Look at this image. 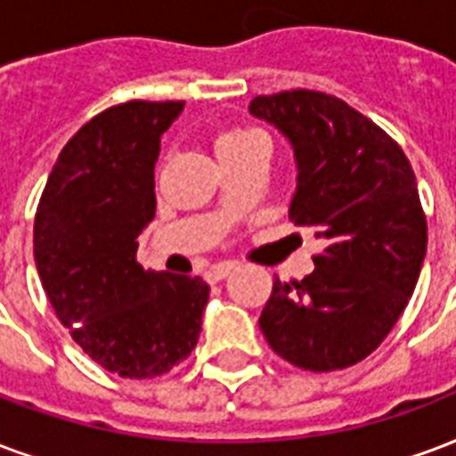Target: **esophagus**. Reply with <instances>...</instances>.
I'll use <instances>...</instances> for the list:
<instances>
[{
    "label": "esophagus",
    "mask_w": 456,
    "mask_h": 456,
    "mask_svg": "<svg viewBox=\"0 0 456 456\" xmlns=\"http://www.w3.org/2000/svg\"><path fill=\"white\" fill-rule=\"evenodd\" d=\"M232 271V263H219V265H212L210 271H205V280L210 282V285H217L219 280H224Z\"/></svg>",
    "instance_id": "1"
}]
</instances>
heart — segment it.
Returning a JSON list of instances; mask_svg holds the SVG:
<instances>
[{
	"label": "heart",
	"mask_w": 456,
	"mask_h": 456,
	"mask_svg": "<svg viewBox=\"0 0 456 456\" xmlns=\"http://www.w3.org/2000/svg\"><path fill=\"white\" fill-rule=\"evenodd\" d=\"M265 142L261 134L244 127V125H227L215 134V151H217L219 161H229L234 157H241L244 151H248L254 144Z\"/></svg>",
	"instance_id": "b5f03b06"
}]
</instances>
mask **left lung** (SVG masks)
Segmentation results:
<instances>
[{"label":"left lung","instance_id":"obj_1","mask_svg":"<svg viewBox=\"0 0 456 456\" xmlns=\"http://www.w3.org/2000/svg\"><path fill=\"white\" fill-rule=\"evenodd\" d=\"M248 110L289 137L299 168L289 219L323 241L312 275L275 278L261 331L295 367L346 370L379 348L416 289L428 222L413 168L379 125L331 94L280 91Z\"/></svg>","mask_w":456,"mask_h":456}]
</instances>
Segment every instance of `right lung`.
Segmentation results:
<instances>
[{
    "label": "right lung",
    "mask_w": 456,
    "mask_h": 456,
    "mask_svg": "<svg viewBox=\"0 0 456 456\" xmlns=\"http://www.w3.org/2000/svg\"><path fill=\"white\" fill-rule=\"evenodd\" d=\"M183 101H127L84 123L40 195L33 256L69 336L103 370L150 379L191 355L210 288L202 278L144 271L142 232L157 210L161 134Z\"/></svg>",
    "instance_id": "right-lung-1"
}]
</instances>
